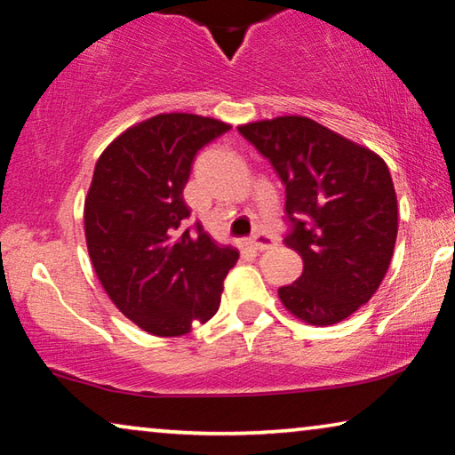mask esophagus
<instances>
[{
  "label": "esophagus",
  "mask_w": 455,
  "mask_h": 455,
  "mask_svg": "<svg viewBox=\"0 0 455 455\" xmlns=\"http://www.w3.org/2000/svg\"><path fill=\"white\" fill-rule=\"evenodd\" d=\"M250 243L259 250H271L276 246V243H279V240H276L275 235H268V234H256L250 238Z\"/></svg>",
  "instance_id": "obj_1"
}]
</instances>
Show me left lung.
Instances as JSON below:
<instances>
[{"label":"left lung","instance_id":"obj_1","mask_svg":"<svg viewBox=\"0 0 455 455\" xmlns=\"http://www.w3.org/2000/svg\"><path fill=\"white\" fill-rule=\"evenodd\" d=\"M285 184V242L304 273L279 298L314 326H331L367 304L390 267L398 203L390 170L371 149L306 116L238 127Z\"/></svg>","mask_w":455,"mask_h":455}]
</instances>
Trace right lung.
Returning a JSON list of instances; mask_svg holds the SVG:
<instances>
[{
  "mask_svg": "<svg viewBox=\"0 0 455 455\" xmlns=\"http://www.w3.org/2000/svg\"><path fill=\"white\" fill-rule=\"evenodd\" d=\"M232 129L196 115H157L98 157L84 209L85 242L104 291L137 326L180 337L213 318L238 250L220 246L184 203L195 156Z\"/></svg>",
  "mask_w": 455,
  "mask_h": 455,
  "instance_id": "add662e5",
  "label": "right lung"
}]
</instances>
